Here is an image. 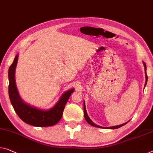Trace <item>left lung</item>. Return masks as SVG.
<instances>
[{
    "instance_id": "obj_1",
    "label": "left lung",
    "mask_w": 153,
    "mask_h": 153,
    "mask_svg": "<svg viewBox=\"0 0 153 153\" xmlns=\"http://www.w3.org/2000/svg\"><path fill=\"white\" fill-rule=\"evenodd\" d=\"M144 63V69H145V74H146V83H145V86L146 85L147 83V81H148V76H147V74H146V63L144 62H143ZM83 108H84V117L85 118L86 121L88 122V123L90 124V125L93 126H95V127H98V128H106V129H116V128H118L120 127H121V126H123L124 125H125V124L127 123H124L123 124H120V125H117V126H110V127H102V126H98L97 124H96L93 123L92 121L91 120L90 117H89L88 114H87V111H86V108H85V102H83Z\"/></svg>"
}]
</instances>
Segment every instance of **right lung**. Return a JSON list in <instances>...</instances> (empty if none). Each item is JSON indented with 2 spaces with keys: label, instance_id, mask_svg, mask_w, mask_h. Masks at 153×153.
I'll list each match as a JSON object with an SVG mask.
<instances>
[{
  "label": "right lung",
  "instance_id": "right-lung-1",
  "mask_svg": "<svg viewBox=\"0 0 153 153\" xmlns=\"http://www.w3.org/2000/svg\"><path fill=\"white\" fill-rule=\"evenodd\" d=\"M18 55L9 69V96L11 105L20 118L25 123L34 126H50L57 124L62 118L65 104L68 100L74 89L65 91L52 109H39L27 105L21 99L16 85L15 70L17 65Z\"/></svg>",
  "mask_w": 153,
  "mask_h": 153
}]
</instances>
